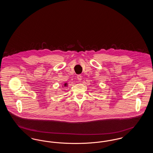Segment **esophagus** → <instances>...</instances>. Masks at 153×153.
I'll list each match as a JSON object with an SVG mask.
<instances>
[{
    "instance_id": "esophagus-1",
    "label": "esophagus",
    "mask_w": 153,
    "mask_h": 153,
    "mask_svg": "<svg viewBox=\"0 0 153 153\" xmlns=\"http://www.w3.org/2000/svg\"><path fill=\"white\" fill-rule=\"evenodd\" d=\"M77 77V79H78V80H79V81H81V80H82V76H81V75H78Z\"/></svg>"
}]
</instances>
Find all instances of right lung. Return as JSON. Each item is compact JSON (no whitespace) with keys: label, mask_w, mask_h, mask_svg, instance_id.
I'll use <instances>...</instances> for the list:
<instances>
[{"label":"right lung","mask_w":153,"mask_h":153,"mask_svg":"<svg viewBox=\"0 0 153 153\" xmlns=\"http://www.w3.org/2000/svg\"><path fill=\"white\" fill-rule=\"evenodd\" d=\"M68 84L67 82H65V83L64 84V85H62V87H68Z\"/></svg>","instance_id":"1"}]
</instances>
